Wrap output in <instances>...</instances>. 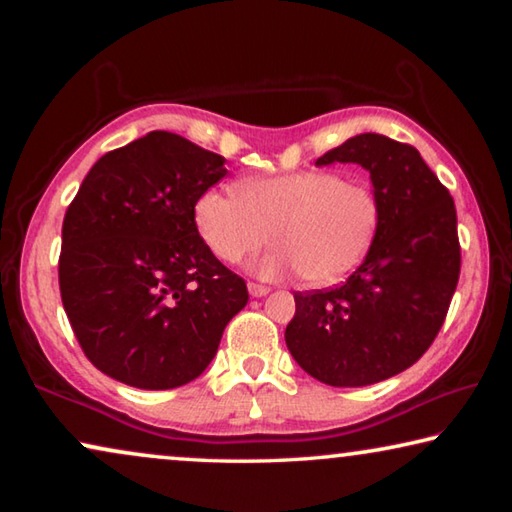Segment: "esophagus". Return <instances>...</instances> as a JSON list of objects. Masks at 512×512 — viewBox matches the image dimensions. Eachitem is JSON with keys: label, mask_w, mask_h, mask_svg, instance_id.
<instances>
[{"label": "esophagus", "mask_w": 512, "mask_h": 512, "mask_svg": "<svg viewBox=\"0 0 512 512\" xmlns=\"http://www.w3.org/2000/svg\"><path fill=\"white\" fill-rule=\"evenodd\" d=\"M248 291H250V296H253V298H264V296H266V293H268V291H271V289H268V287H264V284L250 282V284H248Z\"/></svg>", "instance_id": "1"}]
</instances>
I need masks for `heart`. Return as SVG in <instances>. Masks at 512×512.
<instances>
[{
  "instance_id": "b5f03b06",
  "label": "heart",
  "mask_w": 512,
  "mask_h": 512,
  "mask_svg": "<svg viewBox=\"0 0 512 512\" xmlns=\"http://www.w3.org/2000/svg\"><path fill=\"white\" fill-rule=\"evenodd\" d=\"M379 221L375 189L329 169L248 178L237 194L207 189L194 205L198 235L216 259L241 264L273 235L280 246L259 259L257 273L307 275L320 287L357 271L375 244Z\"/></svg>"
}]
</instances>
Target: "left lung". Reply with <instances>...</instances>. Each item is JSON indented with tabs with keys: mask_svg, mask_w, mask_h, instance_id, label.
<instances>
[{
	"mask_svg": "<svg viewBox=\"0 0 512 512\" xmlns=\"http://www.w3.org/2000/svg\"><path fill=\"white\" fill-rule=\"evenodd\" d=\"M370 171L381 221L368 257L332 289L293 293L284 339L298 366L329 386H368L411 368L436 339L461 275L456 205L415 146L354 135L316 164Z\"/></svg>",
	"mask_w": 512,
	"mask_h": 512,
	"instance_id": "8db88e82",
	"label": "left lung"
}]
</instances>
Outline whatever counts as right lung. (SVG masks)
<instances>
[{"mask_svg": "<svg viewBox=\"0 0 512 512\" xmlns=\"http://www.w3.org/2000/svg\"><path fill=\"white\" fill-rule=\"evenodd\" d=\"M225 158L176 133L151 131L108 151L69 203L58 257L65 314L103 375L167 391L210 366L244 277L203 244L196 198Z\"/></svg>", "mask_w": 512, "mask_h": 512, "instance_id": "obj_1", "label": "right lung"}]
</instances>
